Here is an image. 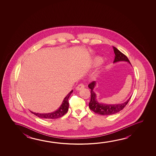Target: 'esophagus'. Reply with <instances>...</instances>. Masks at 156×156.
Masks as SVG:
<instances>
[{
  "label": "esophagus",
  "instance_id": "esophagus-1",
  "mask_svg": "<svg viewBox=\"0 0 156 156\" xmlns=\"http://www.w3.org/2000/svg\"><path fill=\"white\" fill-rule=\"evenodd\" d=\"M84 87V85L83 84H79L77 86V87H76V89H77V90H82V89H83Z\"/></svg>",
  "mask_w": 156,
  "mask_h": 156
}]
</instances>
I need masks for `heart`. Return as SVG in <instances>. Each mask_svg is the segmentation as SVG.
<instances>
[{"instance_id":"obj_1","label":"heart","mask_w":156,"mask_h":156,"mask_svg":"<svg viewBox=\"0 0 156 156\" xmlns=\"http://www.w3.org/2000/svg\"><path fill=\"white\" fill-rule=\"evenodd\" d=\"M102 61H103V60H102V58H100V57H97L94 60V65L96 66L99 65L100 64H101V62H102Z\"/></svg>"}]
</instances>
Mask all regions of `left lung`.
<instances>
[{
    "label": "left lung",
    "instance_id": "1",
    "mask_svg": "<svg viewBox=\"0 0 156 156\" xmlns=\"http://www.w3.org/2000/svg\"><path fill=\"white\" fill-rule=\"evenodd\" d=\"M113 50L115 54V60L113 62H117L119 61H126L131 65L130 61L126 55L120 52L119 50L117 49L115 47H113ZM96 85L95 81H93L88 85V87L91 89V99L89 104V106L90 109L98 115H109L115 114L119 112L126 107L131 97L129 98L127 101L119 104H104L98 102L96 100V95L93 91L94 88Z\"/></svg>",
    "mask_w": 156,
    "mask_h": 156
}]
</instances>
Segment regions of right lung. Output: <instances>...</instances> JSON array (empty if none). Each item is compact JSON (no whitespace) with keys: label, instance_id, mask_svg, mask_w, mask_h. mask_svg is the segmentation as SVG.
<instances>
[{"label":"right lung","instance_id":"add662e5","mask_svg":"<svg viewBox=\"0 0 156 156\" xmlns=\"http://www.w3.org/2000/svg\"><path fill=\"white\" fill-rule=\"evenodd\" d=\"M72 92H73V90L71 91L70 93H69V94L65 98L60 107L56 111H55V112L49 113H36L32 111H30V112L32 113L34 115H36V116L38 117L39 118H43V119H56V118L61 117L65 115L69 110V98Z\"/></svg>","mask_w":156,"mask_h":156}]
</instances>
